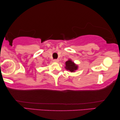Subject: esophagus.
<instances>
[{"label": "esophagus", "instance_id": "34e87169", "mask_svg": "<svg viewBox=\"0 0 120 120\" xmlns=\"http://www.w3.org/2000/svg\"><path fill=\"white\" fill-rule=\"evenodd\" d=\"M54 62H59V60H58V59H57V60H54Z\"/></svg>", "mask_w": 120, "mask_h": 120}]
</instances>
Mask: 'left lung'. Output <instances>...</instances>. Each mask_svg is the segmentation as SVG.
Instances as JSON below:
<instances>
[{
  "mask_svg": "<svg viewBox=\"0 0 120 120\" xmlns=\"http://www.w3.org/2000/svg\"><path fill=\"white\" fill-rule=\"evenodd\" d=\"M65 68L66 70H68L70 72H75V71L78 69V65L74 63L71 59H68L65 63Z\"/></svg>",
  "mask_w": 120,
  "mask_h": 120,
  "instance_id": "1",
  "label": "left lung"
}]
</instances>
